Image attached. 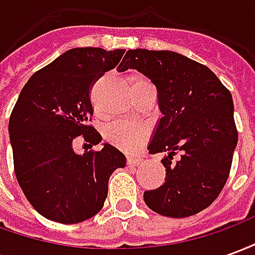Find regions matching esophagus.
<instances>
[{
  "instance_id": "esophagus-1",
  "label": "esophagus",
  "mask_w": 255,
  "mask_h": 255,
  "mask_svg": "<svg viewBox=\"0 0 255 255\" xmlns=\"http://www.w3.org/2000/svg\"><path fill=\"white\" fill-rule=\"evenodd\" d=\"M140 162H142V158H139V157H127L128 165L136 166V165H139Z\"/></svg>"
}]
</instances>
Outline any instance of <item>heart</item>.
<instances>
[{
    "label": "heart",
    "mask_w": 255,
    "mask_h": 255,
    "mask_svg": "<svg viewBox=\"0 0 255 255\" xmlns=\"http://www.w3.org/2000/svg\"><path fill=\"white\" fill-rule=\"evenodd\" d=\"M147 79L138 78L133 79V83L146 82ZM149 136V128L144 123L139 122H126V120H117L108 126L105 129V139L119 150L126 153H133L147 140Z\"/></svg>",
    "instance_id": "b5f03b06"
}]
</instances>
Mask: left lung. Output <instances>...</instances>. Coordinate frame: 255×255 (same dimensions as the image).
I'll return each mask as SVG.
<instances>
[{
  "label": "left lung",
  "mask_w": 255,
  "mask_h": 255,
  "mask_svg": "<svg viewBox=\"0 0 255 255\" xmlns=\"http://www.w3.org/2000/svg\"><path fill=\"white\" fill-rule=\"evenodd\" d=\"M129 68L153 82L164 115L147 149L165 153V183L144 191V202L175 219L199 213L230 176L238 143L230 90L206 65L175 52L128 50L119 72Z\"/></svg>",
  "instance_id": "8db88e82"
}]
</instances>
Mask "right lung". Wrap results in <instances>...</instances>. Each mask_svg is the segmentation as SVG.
I'll use <instances>...</instances> for the list:
<instances>
[{"label": "right lung", "mask_w": 255, "mask_h": 255, "mask_svg": "<svg viewBox=\"0 0 255 255\" xmlns=\"http://www.w3.org/2000/svg\"><path fill=\"white\" fill-rule=\"evenodd\" d=\"M124 50L101 47L71 49L36 71L21 90L9 119L14 173L25 198L43 217L76 224L100 212L108 182L126 155L105 143L100 151H73L80 135L98 144L90 126L91 89L120 63Z\"/></svg>", "instance_id": "right-lung-1"}]
</instances>
